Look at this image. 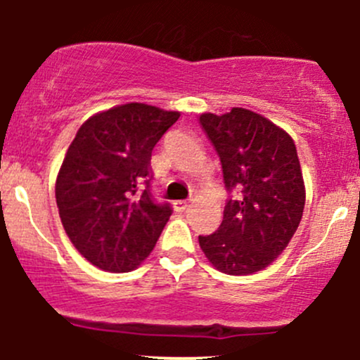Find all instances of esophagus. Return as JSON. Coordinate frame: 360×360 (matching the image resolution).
Wrapping results in <instances>:
<instances>
[{
  "instance_id": "1",
  "label": "esophagus",
  "mask_w": 360,
  "mask_h": 360,
  "mask_svg": "<svg viewBox=\"0 0 360 360\" xmlns=\"http://www.w3.org/2000/svg\"><path fill=\"white\" fill-rule=\"evenodd\" d=\"M190 207H191V202H186V200L174 202V209H176L177 212H184V210H188Z\"/></svg>"
}]
</instances>
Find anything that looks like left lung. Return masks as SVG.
<instances>
[{
  "label": "left lung",
  "mask_w": 360,
  "mask_h": 360,
  "mask_svg": "<svg viewBox=\"0 0 360 360\" xmlns=\"http://www.w3.org/2000/svg\"><path fill=\"white\" fill-rule=\"evenodd\" d=\"M200 125L219 155L224 186L238 193L226 202L219 228L198 237L200 249L223 274H256L288 248L303 216L296 144L284 129L244 108L202 112Z\"/></svg>",
  "instance_id": "1"
}]
</instances>
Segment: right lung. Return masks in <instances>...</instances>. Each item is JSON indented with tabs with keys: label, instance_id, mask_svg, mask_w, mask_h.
I'll return each instance as SVG.
<instances>
[{
	"label": "right lung",
	"instance_id": "1",
	"mask_svg": "<svg viewBox=\"0 0 360 360\" xmlns=\"http://www.w3.org/2000/svg\"><path fill=\"white\" fill-rule=\"evenodd\" d=\"M179 116L122 104L90 116L69 144L56 200L69 240L94 266L132 271L153 250L172 209L151 198V151Z\"/></svg>",
	"mask_w": 360,
	"mask_h": 360
}]
</instances>
